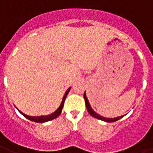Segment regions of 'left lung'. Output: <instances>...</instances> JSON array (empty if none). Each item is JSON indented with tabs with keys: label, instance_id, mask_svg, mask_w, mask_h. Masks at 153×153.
<instances>
[{
	"label": "left lung",
	"instance_id": "1",
	"mask_svg": "<svg viewBox=\"0 0 153 153\" xmlns=\"http://www.w3.org/2000/svg\"><path fill=\"white\" fill-rule=\"evenodd\" d=\"M84 100H85V104H86V108H87L88 111V113L89 114L93 116L95 118H98V119H100V120H102V121H104V122H107V123H113V122H116L117 120H119L120 118L122 117H123L125 115H122V116H119V117H102L101 115H99V114H97L95 111H94V109L92 108V107L90 106V103L88 102V100L87 97H86V94H85V92H84Z\"/></svg>",
	"mask_w": 153,
	"mask_h": 153
}]
</instances>
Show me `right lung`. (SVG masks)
<instances>
[{"label":"right lung","mask_w":153,"mask_h":153,"mask_svg":"<svg viewBox=\"0 0 153 153\" xmlns=\"http://www.w3.org/2000/svg\"><path fill=\"white\" fill-rule=\"evenodd\" d=\"M70 88H71V87L69 88L66 90L65 94L64 97H63V99H62V102L61 103H60L59 107L58 108L54 111V113L49 114V115H42V116H29V115H26V114H25L24 113H22L21 111H20V110L17 108L16 107V108L17 110H18V111H19V112H20V113H21V114H22L25 117H26L27 119H29V120H30V121L32 122H35V123H45V122L51 121V120H53V119H54V118L58 117L59 116V114H61L62 109H63V107H64V102H65V101L66 96H67V94H69Z\"/></svg>","instance_id":"1"}]
</instances>
